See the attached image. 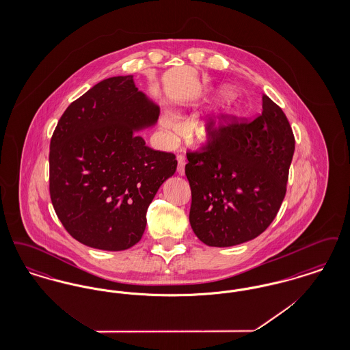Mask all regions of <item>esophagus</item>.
<instances>
[{
	"mask_svg": "<svg viewBox=\"0 0 350 350\" xmlns=\"http://www.w3.org/2000/svg\"><path fill=\"white\" fill-rule=\"evenodd\" d=\"M177 163H178V165H177V173H178L180 176H183V174H185V165H186V159L180 154V156L177 157Z\"/></svg>",
	"mask_w": 350,
	"mask_h": 350,
	"instance_id": "1",
	"label": "esophagus"
}]
</instances>
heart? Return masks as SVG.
<instances>
[{
    "label": "heart",
    "instance_id": "obj_1",
    "mask_svg": "<svg viewBox=\"0 0 350 350\" xmlns=\"http://www.w3.org/2000/svg\"><path fill=\"white\" fill-rule=\"evenodd\" d=\"M219 96L221 98H231V97H233V92L228 88H223V89H220ZM234 117H236V113L233 110H227V111L223 113V116H219V117L214 118L208 122H203V123L198 124L196 127L194 133H196L200 142L213 143L220 136V133H223L231 124V122L234 119ZM160 123L165 130L170 131V133H178L181 130L180 123L170 116H163L160 119Z\"/></svg>",
    "mask_w": 350,
    "mask_h": 350
}]
</instances>
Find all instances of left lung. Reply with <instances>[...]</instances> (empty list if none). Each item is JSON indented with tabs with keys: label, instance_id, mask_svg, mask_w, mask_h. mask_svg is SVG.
<instances>
[{
	"label": "left lung",
	"instance_id": "1",
	"mask_svg": "<svg viewBox=\"0 0 350 350\" xmlns=\"http://www.w3.org/2000/svg\"><path fill=\"white\" fill-rule=\"evenodd\" d=\"M295 150L282 109L262 96V114L233 123L200 152H189L190 226L208 247H232L264 232L286 194Z\"/></svg>",
	"mask_w": 350,
	"mask_h": 350
}]
</instances>
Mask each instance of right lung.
Listing matches in <instances>:
<instances>
[{
	"label": "right lung",
	"mask_w": 350,
	"mask_h": 350,
	"mask_svg": "<svg viewBox=\"0 0 350 350\" xmlns=\"http://www.w3.org/2000/svg\"><path fill=\"white\" fill-rule=\"evenodd\" d=\"M160 107L133 76L110 77L72 102L50 146V194L56 215L83 245L124 250L143 236L147 210L177 169L173 153L146 146L137 131Z\"/></svg>",
	"instance_id": "right-lung-1"
}]
</instances>
